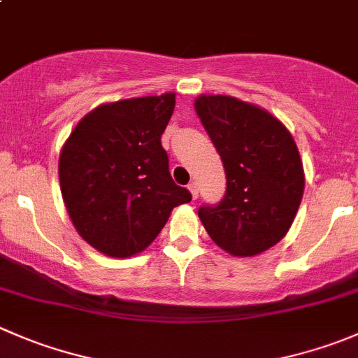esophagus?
<instances>
[{
    "instance_id": "obj_1",
    "label": "esophagus",
    "mask_w": 358,
    "mask_h": 358,
    "mask_svg": "<svg viewBox=\"0 0 358 358\" xmlns=\"http://www.w3.org/2000/svg\"><path fill=\"white\" fill-rule=\"evenodd\" d=\"M189 190H190V194H192L194 199H196L197 194H199V189H197V183L196 182H190L189 183Z\"/></svg>"
}]
</instances>
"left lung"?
<instances>
[{
  "instance_id": "8db88e82",
  "label": "left lung",
  "mask_w": 358,
  "mask_h": 358,
  "mask_svg": "<svg viewBox=\"0 0 358 358\" xmlns=\"http://www.w3.org/2000/svg\"><path fill=\"white\" fill-rule=\"evenodd\" d=\"M197 117L227 178L217 206L197 215L210 238L234 257H253L282 241L304 192V169L290 131L275 115L232 96H199Z\"/></svg>"
}]
</instances>
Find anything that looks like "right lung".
<instances>
[{
	"label": "right lung",
	"mask_w": 358,
	"mask_h": 358,
	"mask_svg": "<svg viewBox=\"0 0 358 358\" xmlns=\"http://www.w3.org/2000/svg\"><path fill=\"white\" fill-rule=\"evenodd\" d=\"M175 92L99 105L71 131L59 155V183L76 232L92 248L126 259L143 252L173 208L190 203L169 175L161 136Z\"/></svg>",
	"instance_id": "obj_1"
}]
</instances>
